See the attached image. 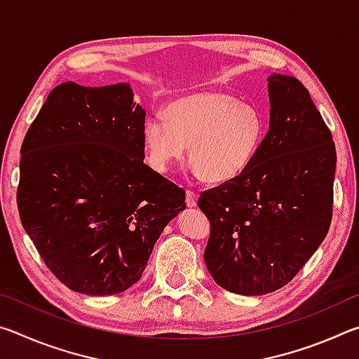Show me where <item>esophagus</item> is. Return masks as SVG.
<instances>
[{
	"label": "esophagus",
	"instance_id": "1",
	"mask_svg": "<svg viewBox=\"0 0 359 359\" xmlns=\"http://www.w3.org/2000/svg\"><path fill=\"white\" fill-rule=\"evenodd\" d=\"M185 203L188 208H196V203H198V194L194 193L193 190H187L185 194Z\"/></svg>",
	"mask_w": 359,
	"mask_h": 359
}]
</instances>
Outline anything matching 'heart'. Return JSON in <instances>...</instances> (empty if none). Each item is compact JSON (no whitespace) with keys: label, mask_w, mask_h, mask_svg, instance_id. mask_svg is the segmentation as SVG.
<instances>
[{"label":"heart","mask_w":359,"mask_h":359,"mask_svg":"<svg viewBox=\"0 0 359 359\" xmlns=\"http://www.w3.org/2000/svg\"><path fill=\"white\" fill-rule=\"evenodd\" d=\"M165 121L149 118L142 139L149 165L165 174L188 158L194 174L209 184H226L245 171L264 137L257 107L222 92H196L168 102Z\"/></svg>","instance_id":"b5f03b06"}]
</instances>
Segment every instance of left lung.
<instances>
[{
	"instance_id": "obj_1",
	"label": "left lung",
	"mask_w": 359,
	"mask_h": 359,
	"mask_svg": "<svg viewBox=\"0 0 359 359\" xmlns=\"http://www.w3.org/2000/svg\"><path fill=\"white\" fill-rule=\"evenodd\" d=\"M269 131L239 177L203 191L210 222L205 266L217 285L261 296L282 288L326 238L336 147L307 88L271 74Z\"/></svg>"
}]
</instances>
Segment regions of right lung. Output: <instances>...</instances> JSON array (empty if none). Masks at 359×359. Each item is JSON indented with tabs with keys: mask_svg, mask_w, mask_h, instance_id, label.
<instances>
[{
	"mask_svg": "<svg viewBox=\"0 0 359 359\" xmlns=\"http://www.w3.org/2000/svg\"><path fill=\"white\" fill-rule=\"evenodd\" d=\"M145 111L130 83H60L22 144L17 205L60 282L88 296L141 278L185 191L144 163Z\"/></svg>",
	"mask_w": 359,
	"mask_h": 359,
	"instance_id": "right-lung-1",
	"label": "right lung"
}]
</instances>
